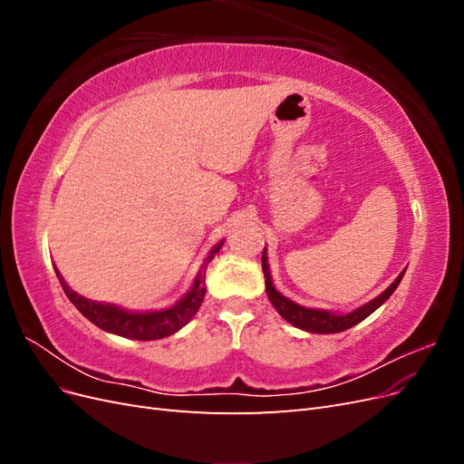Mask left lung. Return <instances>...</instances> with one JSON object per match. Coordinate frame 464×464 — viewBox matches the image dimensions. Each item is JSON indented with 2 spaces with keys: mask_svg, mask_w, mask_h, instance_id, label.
<instances>
[{
  "mask_svg": "<svg viewBox=\"0 0 464 464\" xmlns=\"http://www.w3.org/2000/svg\"><path fill=\"white\" fill-rule=\"evenodd\" d=\"M261 266H263V275H265L266 296H269L271 304L275 305V310L280 314V317L286 319L290 325H294V327H298V329L307 331V333H315V334L341 333V331H346L350 327L358 325L360 321H363L368 315H372L379 305H383L389 300L391 294L397 290L399 283L404 276V271H406L404 269L382 294H379V296H375L368 304H363V305L356 307V310L348 312V314H334V312H329V310H317V307L300 305L294 300L286 298L285 294H280L273 285V276H271V271H269V261H266V247L263 249Z\"/></svg>",
  "mask_w": 464,
  "mask_h": 464,
  "instance_id": "obj_1",
  "label": "left lung"
}]
</instances>
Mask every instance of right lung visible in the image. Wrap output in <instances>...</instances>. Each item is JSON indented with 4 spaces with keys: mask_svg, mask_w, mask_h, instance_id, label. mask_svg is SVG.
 <instances>
[{
    "mask_svg": "<svg viewBox=\"0 0 464 464\" xmlns=\"http://www.w3.org/2000/svg\"><path fill=\"white\" fill-rule=\"evenodd\" d=\"M222 244L224 240H220L217 246H213V249L208 251V256L205 257L191 288L184 294V296H181L174 305L162 307V310H154V312H131L114 304L89 300L69 288V285L65 283V278L60 275L58 269H55V275H58L60 285L69 302H72L91 323H94L96 327H101L102 331L111 334L125 336V339L157 341L178 333L181 327L188 325L195 314H198L199 305L205 298L207 265L215 259Z\"/></svg>",
    "mask_w": 464,
    "mask_h": 464,
    "instance_id": "right-lung-1",
    "label": "right lung"
}]
</instances>
